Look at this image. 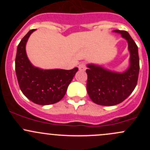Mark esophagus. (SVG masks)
Here are the masks:
<instances>
[{
	"instance_id": "1",
	"label": "esophagus",
	"mask_w": 150,
	"mask_h": 150,
	"mask_svg": "<svg viewBox=\"0 0 150 150\" xmlns=\"http://www.w3.org/2000/svg\"><path fill=\"white\" fill-rule=\"evenodd\" d=\"M78 68H79V69L81 71H85L86 69V64H85V63H81V64H79V66H78Z\"/></svg>"
}]
</instances>
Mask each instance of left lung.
<instances>
[{"instance_id": "left-lung-1", "label": "left lung", "mask_w": 150, "mask_h": 150, "mask_svg": "<svg viewBox=\"0 0 150 150\" xmlns=\"http://www.w3.org/2000/svg\"><path fill=\"white\" fill-rule=\"evenodd\" d=\"M126 40L130 52L129 66L122 72H115L95 64H87V92L94 103L113 106L121 103L137 86L139 72L138 47L128 32L115 30Z\"/></svg>"}]
</instances>
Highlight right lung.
I'll return each mask as SVG.
<instances>
[{
    "mask_svg": "<svg viewBox=\"0 0 150 150\" xmlns=\"http://www.w3.org/2000/svg\"><path fill=\"white\" fill-rule=\"evenodd\" d=\"M35 30H30L17 46L15 59L16 78L21 91L28 99L40 105H49L64 97L78 68L70 70L43 69L33 65L27 55L26 44Z\"/></svg>",
    "mask_w": 150,
    "mask_h": 150,
    "instance_id": "obj_1",
    "label": "right lung"
}]
</instances>
